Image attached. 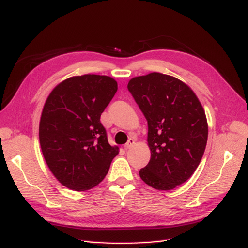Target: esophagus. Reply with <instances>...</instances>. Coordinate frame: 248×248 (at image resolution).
I'll use <instances>...</instances> for the list:
<instances>
[{
    "mask_svg": "<svg viewBox=\"0 0 248 248\" xmlns=\"http://www.w3.org/2000/svg\"><path fill=\"white\" fill-rule=\"evenodd\" d=\"M134 145H135V140L131 138V139H129V140H127V142H126V144H125L124 147L125 150H128V149H131Z\"/></svg>",
    "mask_w": 248,
    "mask_h": 248,
    "instance_id": "34e87169",
    "label": "esophagus"
}]
</instances>
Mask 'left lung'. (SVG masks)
<instances>
[{"label": "left lung", "instance_id": "obj_1", "mask_svg": "<svg viewBox=\"0 0 248 248\" xmlns=\"http://www.w3.org/2000/svg\"><path fill=\"white\" fill-rule=\"evenodd\" d=\"M127 89L149 127L151 160L140 177L154 189L172 190L193 175L203 157L208 124L202 104L183 81L159 72L132 78Z\"/></svg>", "mask_w": 248, "mask_h": 248}]
</instances>
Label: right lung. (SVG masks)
<instances>
[{
	"label": "right lung",
	"instance_id": "add662e5",
	"mask_svg": "<svg viewBox=\"0 0 248 248\" xmlns=\"http://www.w3.org/2000/svg\"><path fill=\"white\" fill-rule=\"evenodd\" d=\"M116 90L109 76H73L52 90L44 104L39 124L41 150L52 174L68 189L97 186L119 154L100 123Z\"/></svg>",
	"mask_w": 248,
	"mask_h": 248
}]
</instances>
